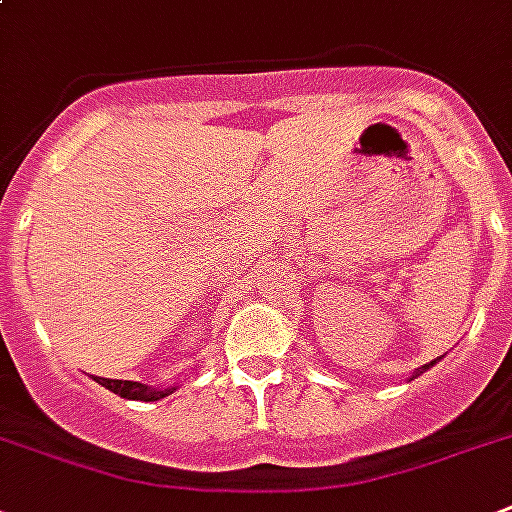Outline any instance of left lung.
<instances>
[{"label":"left lung","instance_id":"1","mask_svg":"<svg viewBox=\"0 0 512 512\" xmlns=\"http://www.w3.org/2000/svg\"><path fill=\"white\" fill-rule=\"evenodd\" d=\"M436 361H438V358H436ZM436 361H430V364H425V366H422V369H417V374H422V372H425V369H430V366L436 364ZM417 374H414V377H417Z\"/></svg>","mask_w":512,"mask_h":512}]
</instances>
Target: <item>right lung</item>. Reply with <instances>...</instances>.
Wrapping results in <instances>:
<instances>
[{
	"label": "right lung",
	"instance_id": "1",
	"mask_svg": "<svg viewBox=\"0 0 512 512\" xmlns=\"http://www.w3.org/2000/svg\"><path fill=\"white\" fill-rule=\"evenodd\" d=\"M100 385H106L108 390H114L122 398H132V401H159V398L170 396L175 388H148L143 382H130V380H108V377H98Z\"/></svg>",
	"mask_w": 512,
	"mask_h": 512
}]
</instances>
